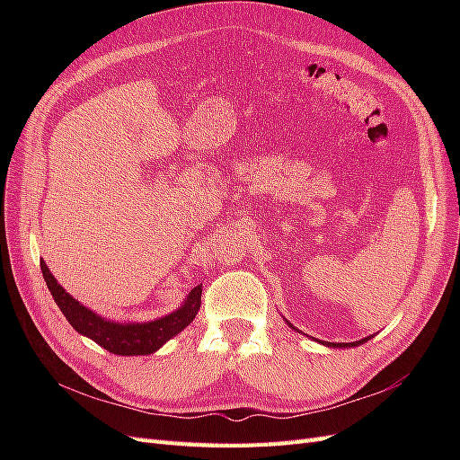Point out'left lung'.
Masks as SVG:
<instances>
[{"label":"left lung","mask_w":460,"mask_h":460,"mask_svg":"<svg viewBox=\"0 0 460 460\" xmlns=\"http://www.w3.org/2000/svg\"><path fill=\"white\" fill-rule=\"evenodd\" d=\"M286 320V318H284ZM286 323H288V320H286ZM288 326L289 328H294V324H291V323H288ZM296 332H299L297 328H294ZM370 338H374V336H368V338H363V340H358V341H351V343H330V341H320V340H316L318 343H323V345H326V347H340V349H343V347H357V345H360V343H367Z\"/></svg>","instance_id":"obj_1"}]
</instances>
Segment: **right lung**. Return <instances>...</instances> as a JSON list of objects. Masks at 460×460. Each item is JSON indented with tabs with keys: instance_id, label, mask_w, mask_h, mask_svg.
<instances>
[{
	"instance_id": "add662e5",
	"label": "right lung",
	"mask_w": 460,
	"mask_h": 460,
	"mask_svg": "<svg viewBox=\"0 0 460 460\" xmlns=\"http://www.w3.org/2000/svg\"><path fill=\"white\" fill-rule=\"evenodd\" d=\"M41 274L48 284V289L58 303V307L65 314L78 333L90 338L103 349L122 357H134V355H151L159 351L161 347L178 336L186 326L191 324L201 307V286L193 288L184 303L169 314H164L155 320H147V323H117V320H109L102 314L93 313L86 305H82L71 294H66L65 288L58 282L48 264L40 261Z\"/></svg>"
}]
</instances>
